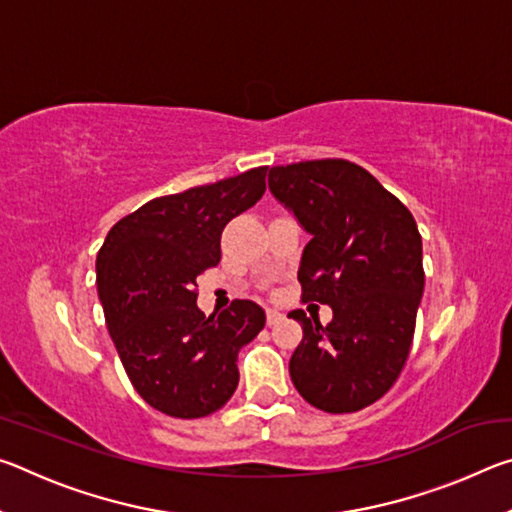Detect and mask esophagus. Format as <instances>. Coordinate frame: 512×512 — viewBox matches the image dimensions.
Instances as JSON below:
<instances>
[{
    "label": "esophagus",
    "instance_id": "34e87169",
    "mask_svg": "<svg viewBox=\"0 0 512 512\" xmlns=\"http://www.w3.org/2000/svg\"><path fill=\"white\" fill-rule=\"evenodd\" d=\"M282 320V314L277 309H266V323L268 325H275V323H280Z\"/></svg>",
    "mask_w": 512,
    "mask_h": 512
}]
</instances>
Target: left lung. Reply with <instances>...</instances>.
<instances>
[{
    "label": "left lung",
    "instance_id": "left-lung-1",
    "mask_svg": "<svg viewBox=\"0 0 512 512\" xmlns=\"http://www.w3.org/2000/svg\"><path fill=\"white\" fill-rule=\"evenodd\" d=\"M268 187L311 235L298 268L302 302L334 314L325 327L302 309L289 314L302 325L289 361L293 386L320 411L366 409L391 391L409 359L424 289L418 225L350 160L273 167Z\"/></svg>",
    "mask_w": 512,
    "mask_h": 512
}]
</instances>
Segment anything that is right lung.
<instances>
[{
	"label": "right lung",
	"mask_w": 512,
	"mask_h": 512,
	"mask_svg": "<svg viewBox=\"0 0 512 512\" xmlns=\"http://www.w3.org/2000/svg\"><path fill=\"white\" fill-rule=\"evenodd\" d=\"M266 169L153 198L112 225L97 255L108 332L137 393L171 418H205L237 391V354L262 332L264 309L235 300L207 316L196 277L221 262L223 228L253 207Z\"/></svg>",
	"instance_id": "add662e5"
}]
</instances>
